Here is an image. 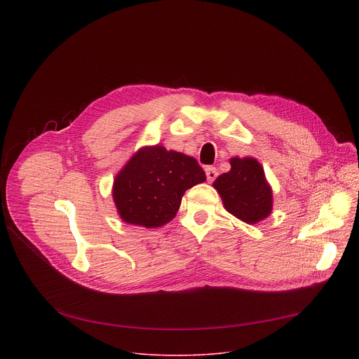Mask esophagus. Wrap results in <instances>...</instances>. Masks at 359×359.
<instances>
[{"instance_id": "esophagus-1", "label": "esophagus", "mask_w": 359, "mask_h": 359, "mask_svg": "<svg viewBox=\"0 0 359 359\" xmlns=\"http://www.w3.org/2000/svg\"><path fill=\"white\" fill-rule=\"evenodd\" d=\"M204 172H206L208 182H209V183H212V182L217 177V169L213 168V166H208L206 169H204Z\"/></svg>"}]
</instances>
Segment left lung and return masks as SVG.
Listing matches in <instances>:
<instances>
[{"instance_id":"1","label":"left lung","mask_w":359,"mask_h":359,"mask_svg":"<svg viewBox=\"0 0 359 359\" xmlns=\"http://www.w3.org/2000/svg\"><path fill=\"white\" fill-rule=\"evenodd\" d=\"M231 169L220 175L213 187L224 209L247 224H257L273 212V189L260 162L251 158H231Z\"/></svg>"}]
</instances>
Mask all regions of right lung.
Masks as SVG:
<instances>
[{"label":"right lung","mask_w":359,"mask_h":359,"mask_svg":"<svg viewBox=\"0 0 359 359\" xmlns=\"http://www.w3.org/2000/svg\"><path fill=\"white\" fill-rule=\"evenodd\" d=\"M203 182L194 158L158 143L133 153L114 179L112 197L125 223L155 229L173 220L184 191Z\"/></svg>","instance_id":"1"}]
</instances>
